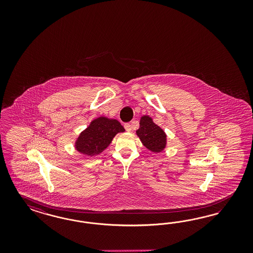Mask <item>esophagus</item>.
<instances>
[{
	"label": "esophagus",
	"instance_id": "obj_1",
	"mask_svg": "<svg viewBox=\"0 0 253 253\" xmlns=\"http://www.w3.org/2000/svg\"><path fill=\"white\" fill-rule=\"evenodd\" d=\"M124 128H125V130H127V131H130L131 126H130V123H125L124 124Z\"/></svg>",
	"mask_w": 253,
	"mask_h": 253
}]
</instances>
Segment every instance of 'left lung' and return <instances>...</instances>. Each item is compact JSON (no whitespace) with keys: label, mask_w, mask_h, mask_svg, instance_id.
Masks as SVG:
<instances>
[{"label":"left lung","mask_w":253,"mask_h":253,"mask_svg":"<svg viewBox=\"0 0 253 253\" xmlns=\"http://www.w3.org/2000/svg\"><path fill=\"white\" fill-rule=\"evenodd\" d=\"M136 133L144 146L153 152H160L166 146L165 132L147 116L141 119Z\"/></svg>","instance_id":"1"}]
</instances>
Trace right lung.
<instances>
[{"label":"right lung","mask_w":253,"mask_h":253,"mask_svg":"<svg viewBox=\"0 0 253 253\" xmlns=\"http://www.w3.org/2000/svg\"><path fill=\"white\" fill-rule=\"evenodd\" d=\"M122 131H124V128L118 121L98 118L81 133L77 141V150L87 156L97 155L107 148L118 132Z\"/></svg>","instance_id":"right-lung-1"}]
</instances>
